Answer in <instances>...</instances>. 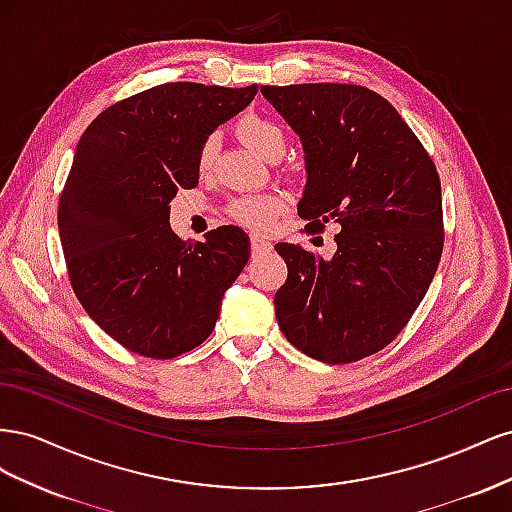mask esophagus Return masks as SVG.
Instances as JSON below:
<instances>
[{"label":"esophagus","instance_id":"34e87169","mask_svg":"<svg viewBox=\"0 0 512 512\" xmlns=\"http://www.w3.org/2000/svg\"><path fill=\"white\" fill-rule=\"evenodd\" d=\"M250 243H252V252H254V254L267 252V250H271V247H273L269 241H265V239L258 237V235H252V237H250Z\"/></svg>","mask_w":512,"mask_h":512}]
</instances>
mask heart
<instances>
[{
    "mask_svg": "<svg viewBox=\"0 0 512 512\" xmlns=\"http://www.w3.org/2000/svg\"><path fill=\"white\" fill-rule=\"evenodd\" d=\"M237 134L241 141L254 149L260 158L267 162H275L284 156L286 151V132L280 123L262 117L256 113H247L237 121ZM215 156H218V138L209 136L198 149V170L200 173H209L213 168ZM284 209V198L277 194H258V196H245L232 203L230 215L243 226H250L256 230H265L273 224L277 213Z\"/></svg>",
    "mask_w": 512,
    "mask_h": 512,
    "instance_id": "heart-1",
    "label": "heart"
}]
</instances>
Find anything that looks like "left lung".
<instances>
[{"label": "left lung", "mask_w": 512, "mask_h": 512, "mask_svg": "<svg viewBox=\"0 0 512 512\" xmlns=\"http://www.w3.org/2000/svg\"><path fill=\"white\" fill-rule=\"evenodd\" d=\"M299 134L307 183L299 215L307 232L335 222L324 260L277 243L288 267L275 316L288 342L342 365L391 344L406 327L442 256V190L425 147L391 102L344 83L260 87Z\"/></svg>", "instance_id": "left-lung-1"}]
</instances>
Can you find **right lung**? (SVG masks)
<instances>
[{
    "label": "right lung",
    "instance_id": "obj_1",
    "mask_svg": "<svg viewBox=\"0 0 512 512\" xmlns=\"http://www.w3.org/2000/svg\"><path fill=\"white\" fill-rule=\"evenodd\" d=\"M256 94L258 85H158L108 106L76 145L59 239L74 294L123 348L175 359L215 329L250 237L220 226L205 241H181L170 200L196 188L200 145Z\"/></svg>",
    "mask_w": 512,
    "mask_h": 512
}]
</instances>
